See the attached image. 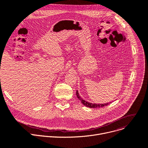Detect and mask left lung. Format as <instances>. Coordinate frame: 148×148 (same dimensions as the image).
Masks as SVG:
<instances>
[{
	"mask_svg": "<svg viewBox=\"0 0 148 148\" xmlns=\"http://www.w3.org/2000/svg\"><path fill=\"white\" fill-rule=\"evenodd\" d=\"M76 95L77 97V98H78L79 99V100L81 101V103L86 107H90V108H98V107H104L106 106H107L108 104H109V103H106V104H92V103H90L89 102H87L86 101H84V99H83L80 96H79V94L78 93V90L76 91Z\"/></svg>",
	"mask_w": 148,
	"mask_h": 148,
	"instance_id": "obj_1",
	"label": "left lung"
}]
</instances>
